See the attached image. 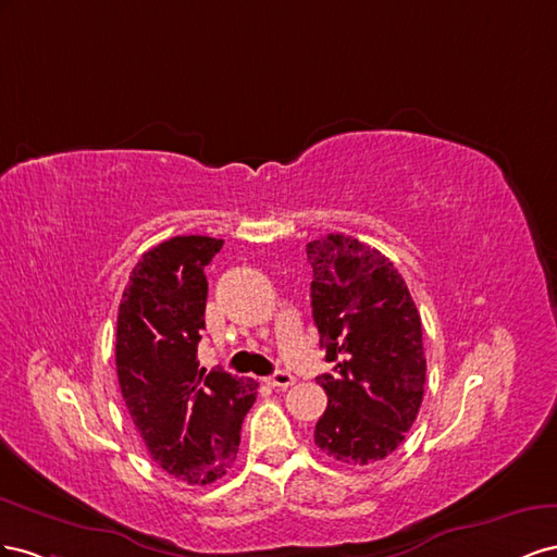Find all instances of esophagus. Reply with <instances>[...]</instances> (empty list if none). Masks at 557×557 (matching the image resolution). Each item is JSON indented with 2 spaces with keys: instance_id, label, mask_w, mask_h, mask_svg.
<instances>
[{
  "instance_id": "obj_1",
  "label": "esophagus",
  "mask_w": 557,
  "mask_h": 557,
  "mask_svg": "<svg viewBox=\"0 0 557 557\" xmlns=\"http://www.w3.org/2000/svg\"><path fill=\"white\" fill-rule=\"evenodd\" d=\"M263 383L270 385V387H292L296 383V377L289 371H277V373H273L270 377H265Z\"/></svg>"
}]
</instances>
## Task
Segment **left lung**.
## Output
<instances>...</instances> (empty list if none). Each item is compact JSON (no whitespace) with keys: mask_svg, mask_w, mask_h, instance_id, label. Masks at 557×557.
Here are the masks:
<instances>
[{"mask_svg":"<svg viewBox=\"0 0 557 557\" xmlns=\"http://www.w3.org/2000/svg\"><path fill=\"white\" fill-rule=\"evenodd\" d=\"M312 317L333 373L314 426L317 448L341 465L367 467L401 446L418 418L426 359L420 312L394 263L349 235L306 247Z\"/></svg>","mask_w":557,"mask_h":557,"instance_id":"left-lung-1","label":"left lung"}]
</instances>
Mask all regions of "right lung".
Returning <instances> with one entry per match:
<instances>
[{
  "label": "right lung",
  "mask_w": 557,
  "mask_h": 557,
  "mask_svg": "<svg viewBox=\"0 0 557 557\" xmlns=\"http://www.w3.org/2000/svg\"><path fill=\"white\" fill-rule=\"evenodd\" d=\"M224 240L177 235L133 268L116 322L123 401L153 462L188 485L214 483L233 467L257 383L198 369L208 280Z\"/></svg>",
  "instance_id": "right-lung-1"
}]
</instances>
